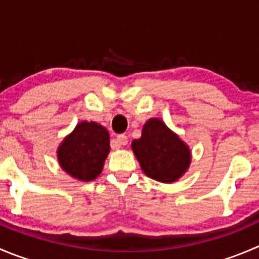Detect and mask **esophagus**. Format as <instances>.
I'll list each match as a JSON object with an SVG mask.
<instances>
[{
	"mask_svg": "<svg viewBox=\"0 0 259 259\" xmlns=\"http://www.w3.org/2000/svg\"><path fill=\"white\" fill-rule=\"evenodd\" d=\"M127 144H128V137L124 136V135H119V136H118L114 141L115 149H119V147L124 146V145H127Z\"/></svg>",
	"mask_w": 259,
	"mask_h": 259,
	"instance_id": "34e87169",
	"label": "esophagus"
}]
</instances>
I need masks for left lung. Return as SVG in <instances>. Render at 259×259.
<instances>
[{
    "label": "left lung",
    "instance_id": "8db88e82",
    "mask_svg": "<svg viewBox=\"0 0 259 259\" xmlns=\"http://www.w3.org/2000/svg\"><path fill=\"white\" fill-rule=\"evenodd\" d=\"M142 171L161 183H174L187 173L192 161L188 145L159 118H150L142 135L131 144Z\"/></svg>",
    "mask_w": 259,
    "mask_h": 259
}]
</instances>
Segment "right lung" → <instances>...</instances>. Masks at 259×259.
<instances>
[{
  "mask_svg": "<svg viewBox=\"0 0 259 259\" xmlns=\"http://www.w3.org/2000/svg\"><path fill=\"white\" fill-rule=\"evenodd\" d=\"M109 132L97 122L81 120L57 147V160L70 177L91 182L100 176L110 151Z\"/></svg>",
  "mask_w": 259,
  "mask_h": 259,
  "instance_id": "add662e5",
  "label": "right lung"
}]
</instances>
